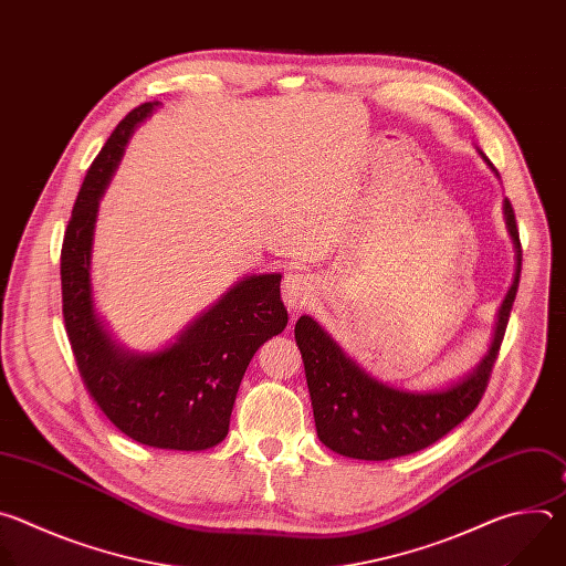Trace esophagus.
<instances>
[{
    "label": "esophagus",
    "instance_id": "obj_1",
    "mask_svg": "<svg viewBox=\"0 0 566 566\" xmlns=\"http://www.w3.org/2000/svg\"><path fill=\"white\" fill-rule=\"evenodd\" d=\"M313 291H315V284L308 275H302V273H289L284 277V286H282V295H284V302L291 306V308H302L311 302L313 297Z\"/></svg>",
    "mask_w": 566,
    "mask_h": 566
}]
</instances>
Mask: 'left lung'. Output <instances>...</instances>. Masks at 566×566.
I'll list each match as a JSON object with an SVG mask.
<instances>
[{"label": "left lung", "mask_w": 566, "mask_h": 566, "mask_svg": "<svg viewBox=\"0 0 566 566\" xmlns=\"http://www.w3.org/2000/svg\"><path fill=\"white\" fill-rule=\"evenodd\" d=\"M489 166L493 168L491 160ZM504 214L517 249L515 282L500 308L489 356L457 385L430 394L387 387L347 358L313 317L302 315L295 322V343L304 363L315 430L329 450L365 461L406 457L432 446L474 412L500 356L522 273L520 230L509 199L504 201Z\"/></svg>", "instance_id": "obj_1"}]
</instances>
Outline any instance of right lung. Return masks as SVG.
<instances>
[{
  "instance_id": "obj_1",
  "label": "right lung",
  "mask_w": 566,
  "mask_h": 566,
  "mask_svg": "<svg viewBox=\"0 0 566 566\" xmlns=\"http://www.w3.org/2000/svg\"><path fill=\"white\" fill-rule=\"evenodd\" d=\"M154 107L143 103L116 125L77 192L60 253L62 315L90 396L123 434L151 448L206 450L226 439L251 358L284 332L289 315L282 275L271 273L241 280L164 352H123L103 329L90 282L98 197L129 134Z\"/></svg>"
}]
</instances>
